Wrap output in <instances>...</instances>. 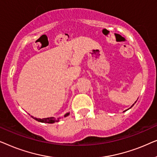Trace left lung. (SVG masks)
<instances>
[{
	"label": "left lung",
	"instance_id": "8db88e82",
	"mask_svg": "<svg viewBox=\"0 0 157 157\" xmlns=\"http://www.w3.org/2000/svg\"><path fill=\"white\" fill-rule=\"evenodd\" d=\"M135 103H136V102H135ZM134 104H133V105H132V106H131V108H132V107L133 106H134Z\"/></svg>",
	"mask_w": 157,
	"mask_h": 157
}]
</instances>
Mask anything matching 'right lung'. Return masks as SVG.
Here are the masks:
<instances>
[{
  "instance_id": "obj_1",
  "label": "right lung",
  "mask_w": 157,
  "mask_h": 157,
  "mask_svg": "<svg viewBox=\"0 0 157 157\" xmlns=\"http://www.w3.org/2000/svg\"><path fill=\"white\" fill-rule=\"evenodd\" d=\"M69 115V113H67L66 114L64 115V117H67V116ZM34 119H36V121L42 122V123H48V124H53L55 123V122H58L59 121V119H58V120H56L55 118L53 117H50V118H46V119H37V118H33Z\"/></svg>"
}]
</instances>
